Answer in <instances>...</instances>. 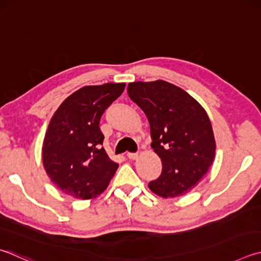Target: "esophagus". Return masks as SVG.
Listing matches in <instances>:
<instances>
[{"mask_svg":"<svg viewBox=\"0 0 261 261\" xmlns=\"http://www.w3.org/2000/svg\"><path fill=\"white\" fill-rule=\"evenodd\" d=\"M126 156H127V159H130V160H136L137 158H138V154H137V153H127Z\"/></svg>","mask_w":261,"mask_h":261,"instance_id":"34e87169","label":"esophagus"}]
</instances>
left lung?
Masks as SVG:
<instances>
[{"label": "left lung", "mask_w": 261, "mask_h": 261, "mask_svg": "<svg viewBox=\"0 0 261 261\" xmlns=\"http://www.w3.org/2000/svg\"><path fill=\"white\" fill-rule=\"evenodd\" d=\"M127 94L149 122L151 148L162 161L161 176L148 184L161 197L182 196L212 165L216 140L206 112L191 94L169 82H134Z\"/></svg>", "instance_id": "obj_1"}]
</instances>
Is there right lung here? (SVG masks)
<instances>
[{"instance_id":"right-lung-1","label":"right lung","mask_w":261,"mask_h":261,"mask_svg":"<svg viewBox=\"0 0 261 261\" xmlns=\"http://www.w3.org/2000/svg\"><path fill=\"white\" fill-rule=\"evenodd\" d=\"M125 83L87 85L70 94L51 117L42 146V161L51 181L75 198L97 197L105 191L118 164L100 147L99 122L124 91Z\"/></svg>"}]
</instances>
